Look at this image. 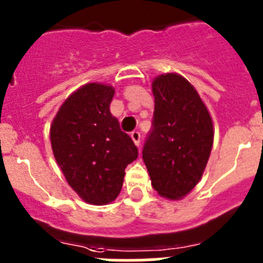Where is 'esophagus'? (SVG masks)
<instances>
[{
  "label": "esophagus",
  "mask_w": 263,
  "mask_h": 263,
  "mask_svg": "<svg viewBox=\"0 0 263 263\" xmlns=\"http://www.w3.org/2000/svg\"><path fill=\"white\" fill-rule=\"evenodd\" d=\"M130 136H132V138H133L134 143H136L137 146L141 145V133H139V132L134 130V132H132V134H130Z\"/></svg>",
  "instance_id": "obj_1"
}]
</instances>
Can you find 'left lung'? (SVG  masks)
<instances>
[{
    "label": "left lung",
    "instance_id": "8db88e82",
    "mask_svg": "<svg viewBox=\"0 0 263 263\" xmlns=\"http://www.w3.org/2000/svg\"><path fill=\"white\" fill-rule=\"evenodd\" d=\"M153 95L154 115L142 158L153 188L176 200L203 175L213 145L212 120L196 89L180 75L158 76Z\"/></svg>",
    "mask_w": 263,
    "mask_h": 263
}]
</instances>
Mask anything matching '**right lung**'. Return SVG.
<instances>
[{"label": "right lung", "mask_w": 263, "mask_h": 263, "mask_svg": "<svg viewBox=\"0 0 263 263\" xmlns=\"http://www.w3.org/2000/svg\"><path fill=\"white\" fill-rule=\"evenodd\" d=\"M113 96L110 85H84L64 101L51 125L52 152L67 182L96 205L118 196L125 168L138 157L133 139L110 115Z\"/></svg>", "instance_id": "1"}]
</instances>
